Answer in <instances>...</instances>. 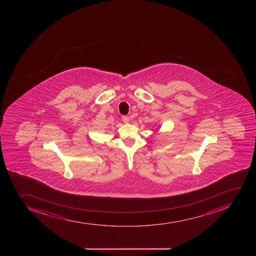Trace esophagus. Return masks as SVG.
<instances>
[{
	"label": "esophagus",
	"instance_id": "1",
	"mask_svg": "<svg viewBox=\"0 0 256 256\" xmlns=\"http://www.w3.org/2000/svg\"><path fill=\"white\" fill-rule=\"evenodd\" d=\"M122 122H125V124H128V122H130V116H122Z\"/></svg>",
	"mask_w": 256,
	"mask_h": 256
}]
</instances>
